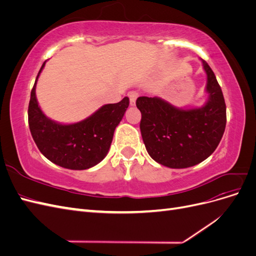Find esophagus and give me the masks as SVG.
Segmentation results:
<instances>
[{"mask_svg":"<svg viewBox=\"0 0 256 256\" xmlns=\"http://www.w3.org/2000/svg\"><path fill=\"white\" fill-rule=\"evenodd\" d=\"M138 96V94L136 92H134V90L128 92V97L130 99V106H134L136 104V100Z\"/></svg>","mask_w":256,"mask_h":256,"instance_id":"1","label":"esophagus"}]
</instances>
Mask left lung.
I'll list each match as a JSON object with an SVG mask.
<instances>
[{
  "mask_svg": "<svg viewBox=\"0 0 256 256\" xmlns=\"http://www.w3.org/2000/svg\"><path fill=\"white\" fill-rule=\"evenodd\" d=\"M207 74V102L202 108L178 109L158 97L136 99L141 111V134L146 150L158 164L172 168L193 166L207 159L219 145L226 125V106L212 68Z\"/></svg>",
  "mask_w": 256,
  "mask_h": 256,
  "instance_id": "8db88e82",
  "label": "left lung"
}]
</instances>
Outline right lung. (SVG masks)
<instances>
[{
    "label": "right lung",
    "mask_w": 256,
    "mask_h": 256,
    "mask_svg": "<svg viewBox=\"0 0 256 256\" xmlns=\"http://www.w3.org/2000/svg\"><path fill=\"white\" fill-rule=\"evenodd\" d=\"M37 74L28 104V126L34 142L53 164L70 170H86L98 164L110 150L114 130L129 106L125 97L118 104H104L90 118L63 125L46 116L36 99Z\"/></svg>",
    "instance_id": "right-lung-1"
}]
</instances>
